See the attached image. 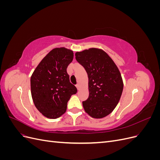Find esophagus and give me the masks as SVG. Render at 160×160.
I'll list each match as a JSON object with an SVG mask.
<instances>
[{
  "label": "esophagus",
  "mask_w": 160,
  "mask_h": 160,
  "mask_svg": "<svg viewBox=\"0 0 160 160\" xmlns=\"http://www.w3.org/2000/svg\"><path fill=\"white\" fill-rule=\"evenodd\" d=\"M76 87H77V89H78V90H79V89H81V85H80V84H79V83H77V84L76 85Z\"/></svg>",
  "instance_id": "esophagus-1"
}]
</instances>
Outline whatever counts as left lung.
I'll list each match as a JSON object with an SVG mask.
<instances>
[{
    "instance_id": "8db88e82",
    "label": "left lung",
    "mask_w": 160,
    "mask_h": 160,
    "mask_svg": "<svg viewBox=\"0 0 160 160\" xmlns=\"http://www.w3.org/2000/svg\"><path fill=\"white\" fill-rule=\"evenodd\" d=\"M75 59L88 75L89 96L83 102L85 112L95 119L109 115L118 104L123 82L112 59L103 50L90 48L75 53Z\"/></svg>"
}]
</instances>
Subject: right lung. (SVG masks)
Segmentation results:
<instances>
[{
  "instance_id": "1",
  "label": "right lung",
  "mask_w": 160,
  "mask_h": 160,
  "mask_svg": "<svg viewBox=\"0 0 160 160\" xmlns=\"http://www.w3.org/2000/svg\"><path fill=\"white\" fill-rule=\"evenodd\" d=\"M72 59V51L55 48L41 60L31 77L33 103L47 118L57 119L64 114L71 95L77 93L67 72Z\"/></svg>"
}]
</instances>
